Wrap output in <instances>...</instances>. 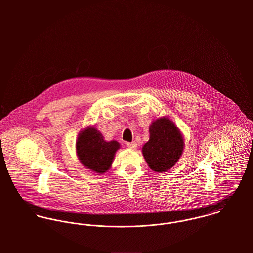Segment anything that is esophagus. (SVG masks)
<instances>
[{
    "label": "esophagus",
    "mask_w": 253,
    "mask_h": 253,
    "mask_svg": "<svg viewBox=\"0 0 253 253\" xmlns=\"http://www.w3.org/2000/svg\"><path fill=\"white\" fill-rule=\"evenodd\" d=\"M126 147L129 149H136L137 144L136 142H126Z\"/></svg>",
    "instance_id": "obj_1"
}]
</instances>
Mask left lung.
<instances>
[{"instance_id": "obj_1", "label": "left lung", "mask_w": 253, "mask_h": 253, "mask_svg": "<svg viewBox=\"0 0 253 253\" xmlns=\"http://www.w3.org/2000/svg\"><path fill=\"white\" fill-rule=\"evenodd\" d=\"M150 139L142 153L150 169L165 172L172 168L183 152V138L179 129L168 118L153 122L149 127Z\"/></svg>"}]
</instances>
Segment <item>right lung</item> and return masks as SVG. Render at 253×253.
Listing matches in <instances>:
<instances>
[{
    "instance_id": "add662e5",
    "label": "right lung",
    "mask_w": 253,
    "mask_h": 253,
    "mask_svg": "<svg viewBox=\"0 0 253 253\" xmlns=\"http://www.w3.org/2000/svg\"><path fill=\"white\" fill-rule=\"evenodd\" d=\"M120 144L113 140L107 142L95 127H87L79 134L76 149L81 163L96 173H104L112 165Z\"/></svg>"
}]
</instances>
